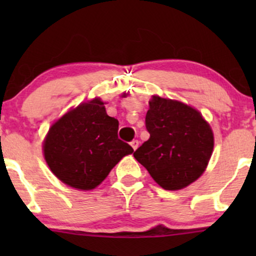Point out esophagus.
<instances>
[{"mask_svg":"<svg viewBox=\"0 0 256 256\" xmlns=\"http://www.w3.org/2000/svg\"><path fill=\"white\" fill-rule=\"evenodd\" d=\"M130 144H131L132 148H134V150H136V149L138 148V144H140V142H138L137 140H132V142L130 143Z\"/></svg>","mask_w":256,"mask_h":256,"instance_id":"obj_1","label":"esophagus"}]
</instances>
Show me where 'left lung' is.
Returning <instances> with one entry per match:
<instances>
[{
	"mask_svg": "<svg viewBox=\"0 0 256 256\" xmlns=\"http://www.w3.org/2000/svg\"><path fill=\"white\" fill-rule=\"evenodd\" d=\"M150 137L134 156L166 190H179L204 173L213 152L210 125L194 108L152 96L146 116Z\"/></svg>",
	"mask_w": 256,
	"mask_h": 256,
	"instance_id": "8db88e82",
	"label": "left lung"
}]
</instances>
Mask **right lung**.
<instances>
[{
  "mask_svg": "<svg viewBox=\"0 0 256 256\" xmlns=\"http://www.w3.org/2000/svg\"><path fill=\"white\" fill-rule=\"evenodd\" d=\"M119 122L106 113L104 102L95 98L70 110L52 126L43 150L52 172L64 184L91 190L132 146L118 137Z\"/></svg>",
  "mask_w": 256,
  "mask_h": 256,
  "instance_id": "1",
  "label": "right lung"
}]
</instances>
